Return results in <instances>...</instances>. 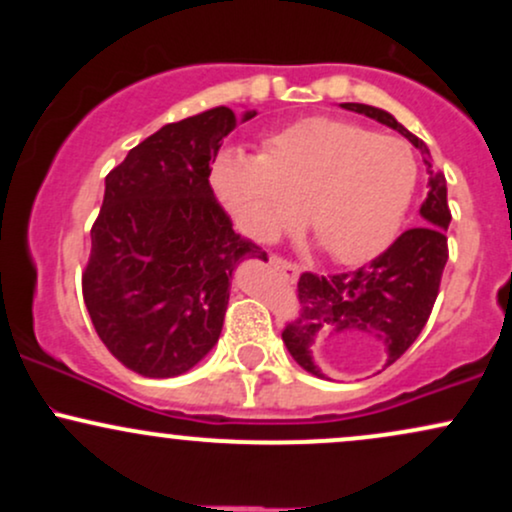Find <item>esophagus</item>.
<instances>
[{
  "instance_id": "1",
  "label": "esophagus",
  "mask_w": 512,
  "mask_h": 512,
  "mask_svg": "<svg viewBox=\"0 0 512 512\" xmlns=\"http://www.w3.org/2000/svg\"><path fill=\"white\" fill-rule=\"evenodd\" d=\"M269 264H272L276 272L284 276L286 281H291V284L298 279V274H301V272H298L296 264L289 262V260H281V257H272V260H269Z\"/></svg>"
}]
</instances>
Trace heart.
Returning a JSON list of instances; mask_svg holds the SVG:
<instances>
[{"mask_svg":"<svg viewBox=\"0 0 512 512\" xmlns=\"http://www.w3.org/2000/svg\"><path fill=\"white\" fill-rule=\"evenodd\" d=\"M416 187L402 139L337 120L305 117L267 134L262 156L226 149L211 190L245 236L272 240L296 219L339 262H361L395 236Z\"/></svg>","mask_w":512,"mask_h":512,"instance_id":"heart-1","label":"heart"}]
</instances>
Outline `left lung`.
Masks as SVG:
<instances>
[{"instance_id":"left-lung-1","label":"left lung","mask_w":512,"mask_h":512,"mask_svg":"<svg viewBox=\"0 0 512 512\" xmlns=\"http://www.w3.org/2000/svg\"><path fill=\"white\" fill-rule=\"evenodd\" d=\"M342 108L397 129L421 151L428 166V195L419 209L424 223L404 231L383 255L361 269L332 276L301 274V313L286 325L281 339L293 361L317 378H327L313 358L315 344L322 339H358L378 346L383 354V370L414 344L436 303L440 276L448 262L445 231L452 219L448 182L440 170L433 168L428 146L399 125L387 110L363 103H342Z\"/></svg>"}]
</instances>
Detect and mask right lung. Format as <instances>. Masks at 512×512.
Instances as JSON below:
<instances>
[{"instance_id": "right-lung-1", "label": "right lung", "mask_w": 512, "mask_h": 512, "mask_svg": "<svg viewBox=\"0 0 512 512\" xmlns=\"http://www.w3.org/2000/svg\"><path fill=\"white\" fill-rule=\"evenodd\" d=\"M257 110H204L163 125L105 178L91 228L84 301L101 342L144 378H175L219 342L240 262L267 260L240 238L209 185L223 137Z\"/></svg>"}]
</instances>
